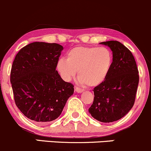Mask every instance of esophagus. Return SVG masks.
I'll return each instance as SVG.
<instances>
[{"label":"esophagus","instance_id":"34e87169","mask_svg":"<svg viewBox=\"0 0 151 151\" xmlns=\"http://www.w3.org/2000/svg\"><path fill=\"white\" fill-rule=\"evenodd\" d=\"M75 91L77 92V93H82V92H83V89H81V88H78V87H76Z\"/></svg>","mask_w":151,"mask_h":151}]
</instances>
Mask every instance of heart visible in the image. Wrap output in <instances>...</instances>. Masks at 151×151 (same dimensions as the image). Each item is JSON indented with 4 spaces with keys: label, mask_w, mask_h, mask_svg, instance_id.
<instances>
[{
    "label": "heart",
    "mask_w": 151,
    "mask_h": 151,
    "mask_svg": "<svg viewBox=\"0 0 151 151\" xmlns=\"http://www.w3.org/2000/svg\"><path fill=\"white\" fill-rule=\"evenodd\" d=\"M112 60L111 51L104 47H76L68 52L67 59L59 60L57 69L67 81L78 71L81 84L96 87L106 79Z\"/></svg>",
    "instance_id": "1"
}]
</instances>
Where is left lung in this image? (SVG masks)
<instances>
[{"label": "left lung", "instance_id": "1", "mask_svg": "<svg viewBox=\"0 0 151 151\" xmlns=\"http://www.w3.org/2000/svg\"><path fill=\"white\" fill-rule=\"evenodd\" d=\"M112 52V65L106 80L93 88L94 99L88 112L101 122H113L133 106L139 83L138 70L132 52L117 41L103 42Z\"/></svg>", "mask_w": 151, "mask_h": 151}]
</instances>
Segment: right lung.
<instances>
[{"label":"right lung","mask_w":151,"mask_h":151,"mask_svg":"<svg viewBox=\"0 0 151 151\" xmlns=\"http://www.w3.org/2000/svg\"><path fill=\"white\" fill-rule=\"evenodd\" d=\"M63 50L59 44L35 42L19 50L13 62L10 80L16 105L35 122L56 119L73 94V85L56 70Z\"/></svg>","instance_id":"obj_1"}]
</instances>
